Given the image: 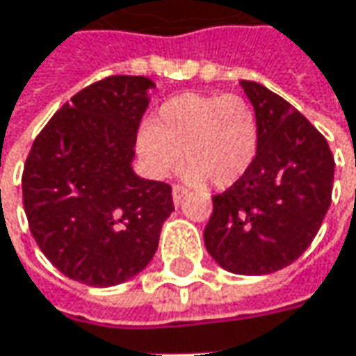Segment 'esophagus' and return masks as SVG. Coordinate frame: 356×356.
<instances>
[{
    "instance_id": "obj_1",
    "label": "esophagus",
    "mask_w": 356,
    "mask_h": 356,
    "mask_svg": "<svg viewBox=\"0 0 356 356\" xmlns=\"http://www.w3.org/2000/svg\"><path fill=\"white\" fill-rule=\"evenodd\" d=\"M185 197H187V189L175 185V187H173V202H175V207H179L181 202L185 201Z\"/></svg>"
}]
</instances>
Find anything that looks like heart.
Returning <instances> with one entry per match:
<instances>
[{
	"label": "heart",
	"mask_w": 356,
	"mask_h": 356,
	"mask_svg": "<svg viewBox=\"0 0 356 356\" xmlns=\"http://www.w3.org/2000/svg\"><path fill=\"white\" fill-rule=\"evenodd\" d=\"M258 118L238 94L185 92L159 106L138 134V154L155 179L169 177L183 161L193 185L211 181L228 189L256 161Z\"/></svg>",
	"instance_id": "1"
}]
</instances>
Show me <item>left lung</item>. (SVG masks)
<instances>
[{"instance_id":"left-lung-1","label":"left lung","mask_w":356,"mask_h":356,"mask_svg":"<svg viewBox=\"0 0 356 356\" xmlns=\"http://www.w3.org/2000/svg\"><path fill=\"white\" fill-rule=\"evenodd\" d=\"M258 118L250 171L213 197L204 246L232 274L262 276L296 262L331 204L335 159L323 136L266 86L240 80Z\"/></svg>"}]
</instances>
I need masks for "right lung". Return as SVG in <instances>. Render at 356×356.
I'll return each instance as SVG.
<instances>
[{
    "label": "right lung",
    "instance_id": "1",
    "mask_svg": "<svg viewBox=\"0 0 356 356\" xmlns=\"http://www.w3.org/2000/svg\"><path fill=\"white\" fill-rule=\"evenodd\" d=\"M145 76H108L74 94L33 141L23 209L49 262L74 282L110 288L152 262L173 211L171 187L134 173L147 110Z\"/></svg>",
    "mask_w": 356,
    "mask_h": 356
}]
</instances>
